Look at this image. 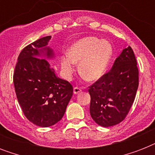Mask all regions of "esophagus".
Returning a JSON list of instances; mask_svg holds the SVG:
<instances>
[{
    "label": "esophagus",
    "mask_w": 155,
    "mask_h": 155,
    "mask_svg": "<svg viewBox=\"0 0 155 155\" xmlns=\"http://www.w3.org/2000/svg\"><path fill=\"white\" fill-rule=\"evenodd\" d=\"M81 91H82V90H81V88H80V87H74V93H75V94H78V93H80Z\"/></svg>",
    "instance_id": "34e87169"
}]
</instances>
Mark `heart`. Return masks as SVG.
<instances>
[{
  "label": "heart",
  "instance_id": "obj_1",
  "mask_svg": "<svg viewBox=\"0 0 155 155\" xmlns=\"http://www.w3.org/2000/svg\"><path fill=\"white\" fill-rule=\"evenodd\" d=\"M113 55L109 42L96 37H87L73 44L68 56L61 58V67L66 76L70 77L79 64V73L87 81L99 80L105 73Z\"/></svg>",
  "mask_w": 155,
  "mask_h": 155
}]
</instances>
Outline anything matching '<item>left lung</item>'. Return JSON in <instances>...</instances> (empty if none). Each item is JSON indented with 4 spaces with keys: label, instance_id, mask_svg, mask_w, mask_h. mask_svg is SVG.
Segmentation results:
<instances>
[{
    "label": "left lung",
    "instance_id": "left-lung-1",
    "mask_svg": "<svg viewBox=\"0 0 155 155\" xmlns=\"http://www.w3.org/2000/svg\"><path fill=\"white\" fill-rule=\"evenodd\" d=\"M138 69L130 47L116 58L113 68L89 87L90 114L97 124L109 127L121 122L134 101Z\"/></svg>",
    "mask_w": 155,
    "mask_h": 155
}]
</instances>
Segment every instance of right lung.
I'll return each mask as SVG.
<instances>
[{
    "label": "right lung",
    "instance_id": "right-lung-1",
    "mask_svg": "<svg viewBox=\"0 0 155 155\" xmlns=\"http://www.w3.org/2000/svg\"><path fill=\"white\" fill-rule=\"evenodd\" d=\"M51 36L41 38L21 51L13 74L17 98L25 117L41 127L54 125L63 118L73 87L56 76L45 58H52L47 47Z\"/></svg>",
    "mask_w": 155,
    "mask_h": 155
}]
</instances>
